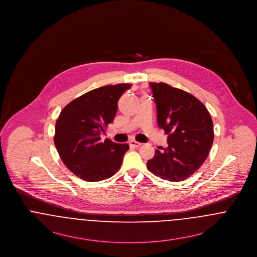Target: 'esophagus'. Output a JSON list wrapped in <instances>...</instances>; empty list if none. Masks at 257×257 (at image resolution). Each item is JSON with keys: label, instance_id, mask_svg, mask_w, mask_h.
I'll return each instance as SVG.
<instances>
[{"label": "esophagus", "instance_id": "esophagus-1", "mask_svg": "<svg viewBox=\"0 0 257 257\" xmlns=\"http://www.w3.org/2000/svg\"><path fill=\"white\" fill-rule=\"evenodd\" d=\"M129 145H130V147H141V143H138V142H136V141H131L130 143H129Z\"/></svg>", "mask_w": 257, "mask_h": 257}]
</instances>
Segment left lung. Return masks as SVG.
<instances>
[{
    "mask_svg": "<svg viewBox=\"0 0 257 257\" xmlns=\"http://www.w3.org/2000/svg\"><path fill=\"white\" fill-rule=\"evenodd\" d=\"M160 128L168 147H158L147 169L156 176L179 182L194 174L207 158L214 141L211 115L195 96L165 83H149Z\"/></svg>",
    "mask_w": 257,
    "mask_h": 257,
    "instance_id": "1",
    "label": "left lung"
}]
</instances>
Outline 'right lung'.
<instances>
[{"label": "right lung", "mask_w": 257, "mask_h": 257, "mask_svg": "<svg viewBox=\"0 0 257 257\" xmlns=\"http://www.w3.org/2000/svg\"><path fill=\"white\" fill-rule=\"evenodd\" d=\"M129 84L104 86L70 102L56 122L54 142L60 157L75 175L88 182L111 177L129 149L127 144L101 141L104 128L112 123L117 103Z\"/></svg>", "instance_id": "obj_1"}]
</instances>
